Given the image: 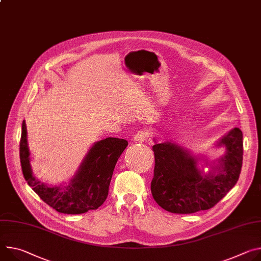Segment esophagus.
Returning a JSON list of instances; mask_svg holds the SVG:
<instances>
[{
    "label": "esophagus",
    "instance_id": "1",
    "mask_svg": "<svg viewBox=\"0 0 261 261\" xmlns=\"http://www.w3.org/2000/svg\"><path fill=\"white\" fill-rule=\"evenodd\" d=\"M149 136V133L146 131V130H140L138 131L135 136H134V139L135 141H139V143H143V141H145Z\"/></svg>",
    "mask_w": 261,
    "mask_h": 261
}]
</instances>
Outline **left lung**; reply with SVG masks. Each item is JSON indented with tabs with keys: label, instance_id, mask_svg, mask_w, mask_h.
<instances>
[{
	"label": "left lung",
	"instance_id": "1",
	"mask_svg": "<svg viewBox=\"0 0 261 261\" xmlns=\"http://www.w3.org/2000/svg\"><path fill=\"white\" fill-rule=\"evenodd\" d=\"M151 192L156 203L172 213H195L212 208L238 182L243 165V132L234 128L218 146L226 148L207 175L198 168V158L174 143H156Z\"/></svg>",
	"mask_w": 261,
	"mask_h": 261
}]
</instances>
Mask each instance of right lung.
I'll return each instance as SVG.
<instances>
[{"label": "right lung", "mask_w": 261, "mask_h": 261, "mask_svg": "<svg viewBox=\"0 0 261 261\" xmlns=\"http://www.w3.org/2000/svg\"><path fill=\"white\" fill-rule=\"evenodd\" d=\"M127 146L128 141L123 138L107 137L97 141L68 184L49 186L41 183L32 174L27 128L23 121L19 143L22 175L39 198L56 211L66 215H80L99 208L105 202L116 161Z\"/></svg>", "instance_id": "right-lung-1"}]
</instances>
